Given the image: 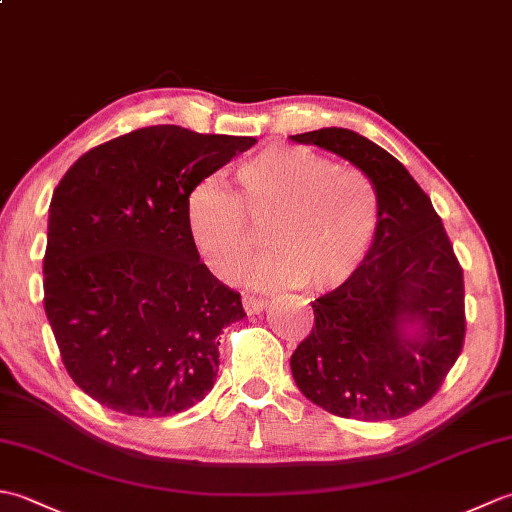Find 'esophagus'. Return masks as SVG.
I'll list each match as a JSON object with an SVG mask.
<instances>
[{
  "mask_svg": "<svg viewBox=\"0 0 512 512\" xmlns=\"http://www.w3.org/2000/svg\"><path fill=\"white\" fill-rule=\"evenodd\" d=\"M242 301H244L246 314H259V312H264V308H266V301L259 299V297H244Z\"/></svg>",
  "mask_w": 512,
  "mask_h": 512,
  "instance_id": "34e87169",
  "label": "esophagus"
}]
</instances>
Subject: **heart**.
I'll use <instances>...</instances> for the list:
<instances>
[{
  "instance_id": "obj_1",
  "label": "heart",
  "mask_w": 512,
  "mask_h": 512,
  "mask_svg": "<svg viewBox=\"0 0 512 512\" xmlns=\"http://www.w3.org/2000/svg\"><path fill=\"white\" fill-rule=\"evenodd\" d=\"M237 193L204 178L187 198V224L204 264L233 281L266 222L270 253L244 270L253 288L343 286L372 248L378 198L363 173L336 167L306 147H270L235 167Z\"/></svg>"
}]
</instances>
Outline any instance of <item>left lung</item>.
I'll return each instance as SVG.
<instances>
[{
    "label": "left lung",
    "instance_id": "left-lung-1",
    "mask_svg": "<svg viewBox=\"0 0 512 512\" xmlns=\"http://www.w3.org/2000/svg\"><path fill=\"white\" fill-rule=\"evenodd\" d=\"M365 173L378 226L363 264L312 303L314 328L290 358L314 405L341 418L396 420L420 409L458 361L464 279L429 195L402 162L343 127L290 136Z\"/></svg>",
    "mask_w": 512,
    "mask_h": 512
}]
</instances>
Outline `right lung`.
I'll return each instance as SVG.
<instances>
[{
    "label": "right lung",
    "mask_w": 512,
    "mask_h": 512,
    "mask_svg": "<svg viewBox=\"0 0 512 512\" xmlns=\"http://www.w3.org/2000/svg\"><path fill=\"white\" fill-rule=\"evenodd\" d=\"M255 143L136 129L83 154L54 189L43 306L65 369L103 407L173 416L213 389L217 336L246 312L200 262L187 198Z\"/></svg>",
    "instance_id": "1"
}]
</instances>
